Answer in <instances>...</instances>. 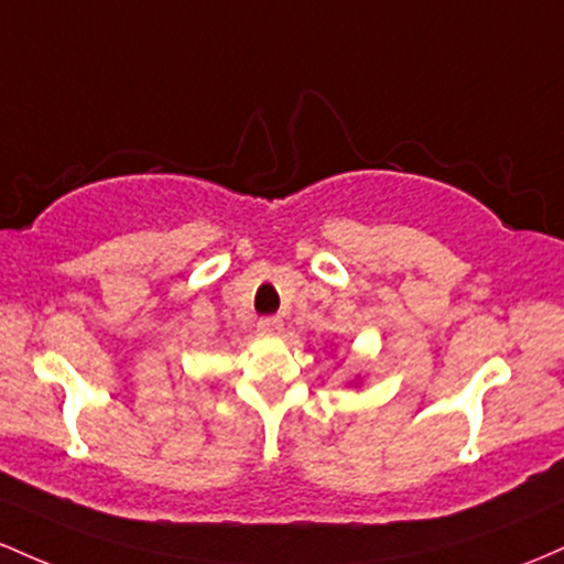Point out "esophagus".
I'll return each mask as SVG.
<instances>
[{"mask_svg":"<svg viewBox=\"0 0 564 564\" xmlns=\"http://www.w3.org/2000/svg\"><path fill=\"white\" fill-rule=\"evenodd\" d=\"M284 322L280 316H263V319H258V333L261 335H269V338H276V335L282 333Z\"/></svg>","mask_w":564,"mask_h":564,"instance_id":"34e87169","label":"esophagus"}]
</instances>
